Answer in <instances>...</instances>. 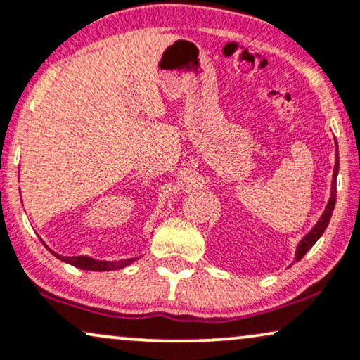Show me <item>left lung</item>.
<instances>
[{
  "label": "left lung",
  "mask_w": 360,
  "mask_h": 360,
  "mask_svg": "<svg viewBox=\"0 0 360 360\" xmlns=\"http://www.w3.org/2000/svg\"><path fill=\"white\" fill-rule=\"evenodd\" d=\"M337 172H339V149H337V154H335V167H333V183H332V194H330V199H328V205L326 207V211H323L322 218L319 219V223L315 224V228L311 229V231L307 235L304 240L300 241L297 246V259H302L305 257V253L309 251L311 246L317 243V240L320 236H322V233L326 231L328 221H330V216H332V211L333 207H335V199H337V186H335V177H337Z\"/></svg>",
  "instance_id": "left-lung-1"
}]
</instances>
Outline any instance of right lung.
<instances>
[{
	"instance_id": "right-lung-1",
	"label": "right lung",
	"mask_w": 360,
	"mask_h": 360,
	"mask_svg": "<svg viewBox=\"0 0 360 360\" xmlns=\"http://www.w3.org/2000/svg\"><path fill=\"white\" fill-rule=\"evenodd\" d=\"M51 253H53V251H51ZM55 257L63 259V262L70 263L73 266L82 268V270H90V271L119 270V268L127 266L129 263L134 262V259H120V262H97V259L86 258V257H60V255H55Z\"/></svg>"
}]
</instances>
